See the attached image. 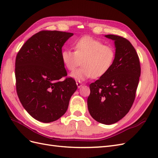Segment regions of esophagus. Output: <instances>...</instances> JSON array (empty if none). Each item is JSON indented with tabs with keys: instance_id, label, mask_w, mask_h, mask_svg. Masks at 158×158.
I'll list each match as a JSON object with an SVG mask.
<instances>
[{
	"instance_id": "1",
	"label": "esophagus",
	"mask_w": 158,
	"mask_h": 158,
	"mask_svg": "<svg viewBox=\"0 0 158 158\" xmlns=\"http://www.w3.org/2000/svg\"><path fill=\"white\" fill-rule=\"evenodd\" d=\"M76 84H77V86L78 88H81L83 85V84H82L80 82H76Z\"/></svg>"
}]
</instances>
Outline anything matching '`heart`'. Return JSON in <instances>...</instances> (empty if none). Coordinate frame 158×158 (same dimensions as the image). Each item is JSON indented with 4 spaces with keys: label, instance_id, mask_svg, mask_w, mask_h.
Segmentation results:
<instances>
[{
    "label": "heart",
    "instance_id": "1",
    "mask_svg": "<svg viewBox=\"0 0 158 158\" xmlns=\"http://www.w3.org/2000/svg\"><path fill=\"white\" fill-rule=\"evenodd\" d=\"M74 50L64 49L61 59L65 67L74 70L80 64L82 67L73 72L71 77L84 81L91 77H102L111 68L115 59V50L90 36H84L74 43Z\"/></svg>",
    "mask_w": 158,
    "mask_h": 158
}]
</instances>
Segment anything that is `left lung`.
Wrapping results in <instances>:
<instances>
[{
  "label": "left lung",
  "instance_id": "obj_1",
  "mask_svg": "<svg viewBox=\"0 0 158 158\" xmlns=\"http://www.w3.org/2000/svg\"><path fill=\"white\" fill-rule=\"evenodd\" d=\"M105 37L114 41L115 59L107 73L89 85L88 108L95 121L112 125L131 109L141 69L138 54L130 41L115 35Z\"/></svg>",
  "mask_w": 158,
  "mask_h": 158
}]
</instances>
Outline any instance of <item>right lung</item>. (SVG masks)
I'll return each instance as SVG.
<instances>
[{
	"mask_svg": "<svg viewBox=\"0 0 158 158\" xmlns=\"http://www.w3.org/2000/svg\"><path fill=\"white\" fill-rule=\"evenodd\" d=\"M74 34L41 31L31 36L18 52L15 63L16 92L26 111L43 123L56 121L66 113L77 89L67 76L61 59L62 47Z\"/></svg>",
	"mask_w": 158,
	"mask_h": 158,
	"instance_id": "right-lung-1",
	"label": "right lung"
}]
</instances>
